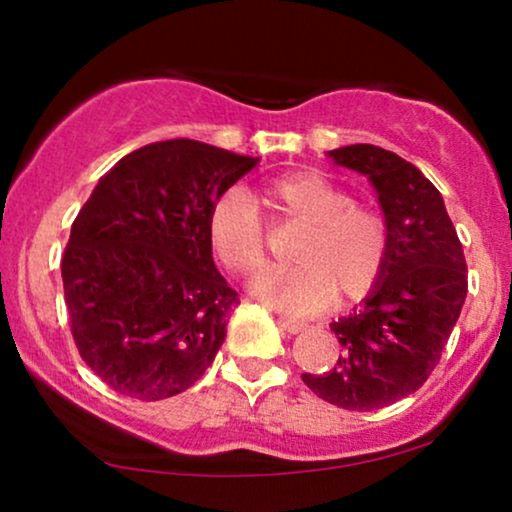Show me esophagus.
<instances>
[{
	"label": "esophagus",
	"mask_w": 512,
	"mask_h": 512,
	"mask_svg": "<svg viewBox=\"0 0 512 512\" xmlns=\"http://www.w3.org/2000/svg\"><path fill=\"white\" fill-rule=\"evenodd\" d=\"M277 325H280L282 330H287L289 334H299L306 330V323H301V320H294V318H285V315H277Z\"/></svg>",
	"instance_id": "1"
}]
</instances>
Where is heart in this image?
Masks as SVG:
<instances>
[{"mask_svg": "<svg viewBox=\"0 0 512 512\" xmlns=\"http://www.w3.org/2000/svg\"><path fill=\"white\" fill-rule=\"evenodd\" d=\"M275 213L306 223L294 249L296 268L266 270L251 294L287 313H318L332 304L363 299L380 280L389 256L391 230L382 211L356 204L351 192L320 173H294L263 192ZM208 242L227 270L254 273L266 263V227L254 197L232 187L211 206Z\"/></svg>", "mask_w": 512, "mask_h": 512, "instance_id": "obj_1", "label": "heart"}]
</instances>
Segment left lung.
<instances>
[{
    "instance_id": "1",
    "label": "left lung",
    "mask_w": 512,
    "mask_h": 512,
    "mask_svg": "<svg viewBox=\"0 0 512 512\" xmlns=\"http://www.w3.org/2000/svg\"><path fill=\"white\" fill-rule=\"evenodd\" d=\"M365 175L391 230L370 294L332 323L342 353L327 372H304L315 396L346 410H377L418 391L437 368L468 294V266L439 189L413 163L375 144L327 151Z\"/></svg>"
}]
</instances>
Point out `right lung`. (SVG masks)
<instances>
[{
  "mask_svg": "<svg viewBox=\"0 0 512 512\" xmlns=\"http://www.w3.org/2000/svg\"><path fill=\"white\" fill-rule=\"evenodd\" d=\"M258 163L197 140L123 156L80 208L61 258L80 358L118 394L192 387L225 342L237 292L213 263L208 213Z\"/></svg>",
  "mask_w": 512,
  "mask_h": 512,
  "instance_id": "right-lung-1",
  "label": "right lung"
}]
</instances>
